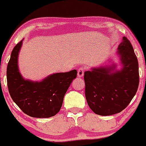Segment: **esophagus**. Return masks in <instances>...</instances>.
Masks as SVG:
<instances>
[{
    "label": "esophagus",
    "instance_id": "obj_1",
    "mask_svg": "<svg viewBox=\"0 0 146 146\" xmlns=\"http://www.w3.org/2000/svg\"><path fill=\"white\" fill-rule=\"evenodd\" d=\"M84 67H79L78 68V71H77V76L79 77H82L83 76V74H84Z\"/></svg>",
    "mask_w": 146,
    "mask_h": 146
}]
</instances>
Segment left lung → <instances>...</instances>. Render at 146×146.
Masks as SVG:
<instances>
[{
	"instance_id": "8db88e82",
	"label": "left lung",
	"mask_w": 146,
	"mask_h": 146,
	"mask_svg": "<svg viewBox=\"0 0 146 146\" xmlns=\"http://www.w3.org/2000/svg\"><path fill=\"white\" fill-rule=\"evenodd\" d=\"M121 68L116 64L91 68L84 73L86 98L89 108L100 115L120 113L128 106L139 86L138 61L126 37L118 46Z\"/></svg>"
}]
</instances>
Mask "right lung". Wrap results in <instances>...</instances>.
<instances>
[{"instance_id":"1","label":"right lung","mask_w":146,"mask_h":146,"mask_svg":"<svg viewBox=\"0 0 146 146\" xmlns=\"http://www.w3.org/2000/svg\"><path fill=\"white\" fill-rule=\"evenodd\" d=\"M23 40L14 47L8 63L6 77L9 94L23 113L33 118H50L61 108L64 97L77 70L55 73L39 81L25 80L18 67V56Z\"/></svg>"}]
</instances>
